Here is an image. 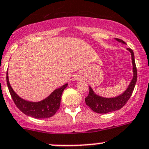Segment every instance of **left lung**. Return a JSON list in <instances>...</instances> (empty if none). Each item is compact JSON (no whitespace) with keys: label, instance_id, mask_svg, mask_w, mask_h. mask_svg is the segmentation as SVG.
I'll list each match as a JSON object with an SVG mask.
<instances>
[{"label":"left lung","instance_id":"1","mask_svg":"<svg viewBox=\"0 0 149 149\" xmlns=\"http://www.w3.org/2000/svg\"><path fill=\"white\" fill-rule=\"evenodd\" d=\"M114 39L118 42L126 44V43L122 40L119 39V38H114ZM127 50L131 54L132 73H133V77H132L129 86H127L126 90L123 93L118 96L113 97H105L100 96L95 93L92 88L89 86V95L85 98V102H86V105L94 112H96L97 113H107L121 109L127 103L128 100L132 95L137 81V68L136 65H135L133 51L130 48H127Z\"/></svg>","mask_w":149,"mask_h":149}]
</instances>
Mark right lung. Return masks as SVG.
Wrapping results in <instances>:
<instances>
[{
  "label": "right lung",
  "instance_id": "right-lung-1",
  "mask_svg": "<svg viewBox=\"0 0 149 149\" xmlns=\"http://www.w3.org/2000/svg\"><path fill=\"white\" fill-rule=\"evenodd\" d=\"M6 82L11 96L14 103L20 111L27 116L36 119H47L55 114L60 108L62 94L68 86V84L54 89L48 97L38 102L26 100L20 97L10 84L8 73H6Z\"/></svg>",
  "mask_w": 149,
  "mask_h": 149
}]
</instances>
